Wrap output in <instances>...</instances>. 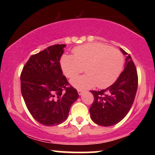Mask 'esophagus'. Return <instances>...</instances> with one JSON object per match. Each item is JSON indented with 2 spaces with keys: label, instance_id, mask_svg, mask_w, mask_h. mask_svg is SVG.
<instances>
[{
  "label": "esophagus",
  "instance_id": "obj_1",
  "mask_svg": "<svg viewBox=\"0 0 155 155\" xmlns=\"http://www.w3.org/2000/svg\"><path fill=\"white\" fill-rule=\"evenodd\" d=\"M78 93H79V95H81L84 93V91H83V90H78Z\"/></svg>",
  "mask_w": 155,
  "mask_h": 155
}]
</instances>
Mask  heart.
<instances>
[{
    "label": "heart",
    "instance_id": "heart-1",
    "mask_svg": "<svg viewBox=\"0 0 155 155\" xmlns=\"http://www.w3.org/2000/svg\"><path fill=\"white\" fill-rule=\"evenodd\" d=\"M62 70L71 78L83 71L87 74L71 80L74 87L84 90L96 84L98 87L110 86L118 79L124 65L123 55L118 49L101 43H89L74 48L73 56L64 54L60 60Z\"/></svg>",
    "mask_w": 155,
    "mask_h": 155
}]
</instances>
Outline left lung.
<instances>
[{"label": "left lung", "instance_id": "8db88e82", "mask_svg": "<svg viewBox=\"0 0 155 155\" xmlns=\"http://www.w3.org/2000/svg\"><path fill=\"white\" fill-rule=\"evenodd\" d=\"M120 50L124 55L127 54L122 49ZM137 88V71L128 54L124 71L113 84L101 91H90L94 96V102L90 108L92 120L105 127L120 122L132 107Z\"/></svg>", "mask_w": 155, "mask_h": 155}]
</instances>
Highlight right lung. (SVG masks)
Wrapping results in <instances>:
<instances>
[{"label":"right lung","instance_id":"add662e5","mask_svg":"<svg viewBox=\"0 0 155 155\" xmlns=\"http://www.w3.org/2000/svg\"><path fill=\"white\" fill-rule=\"evenodd\" d=\"M65 44H55L32 55L21 73V92L27 108L37 122L58 125L67 120L79 97L69 84L60 60Z\"/></svg>","mask_w":155,"mask_h":155}]
</instances>
